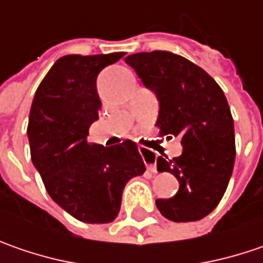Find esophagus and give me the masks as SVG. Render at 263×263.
Listing matches in <instances>:
<instances>
[{
    "label": "esophagus",
    "mask_w": 263,
    "mask_h": 263,
    "mask_svg": "<svg viewBox=\"0 0 263 263\" xmlns=\"http://www.w3.org/2000/svg\"><path fill=\"white\" fill-rule=\"evenodd\" d=\"M140 153L143 156V159H145V165H147V169L152 172V174H156L157 172V166H156V157H154V154L150 152V150H147V148H143V147H140Z\"/></svg>",
    "instance_id": "obj_1"
}]
</instances>
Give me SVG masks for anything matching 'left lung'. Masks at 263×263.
<instances>
[{"label":"left lung","instance_id":"1","mask_svg":"<svg viewBox=\"0 0 263 263\" xmlns=\"http://www.w3.org/2000/svg\"><path fill=\"white\" fill-rule=\"evenodd\" d=\"M125 62L159 100L160 134L182 145L172 160L157 157V171L171 172L179 190L156 200V206L169 221H199L221 201L234 167V122L227 98L201 67L174 52H137Z\"/></svg>","mask_w":263,"mask_h":263}]
</instances>
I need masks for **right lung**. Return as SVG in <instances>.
Wrapping results in <instances>:
<instances>
[{"label":"right lung","mask_w":263,"mask_h":263,"mask_svg":"<svg viewBox=\"0 0 263 263\" xmlns=\"http://www.w3.org/2000/svg\"><path fill=\"white\" fill-rule=\"evenodd\" d=\"M123 52L70 54L52 64L38 86L29 115L32 163L62 209L78 221L109 223L120 211L126 182L145 171L137 144H88L101 101L98 73Z\"/></svg>","instance_id":"right-lung-1"}]
</instances>
